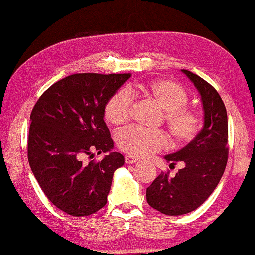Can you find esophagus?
Here are the masks:
<instances>
[{
    "label": "esophagus",
    "mask_w": 255,
    "mask_h": 255,
    "mask_svg": "<svg viewBox=\"0 0 255 255\" xmlns=\"http://www.w3.org/2000/svg\"><path fill=\"white\" fill-rule=\"evenodd\" d=\"M124 158H126V163H128V164H133V163H135V162L138 161V158L131 156V155H126V156H124Z\"/></svg>",
    "instance_id": "esophagus-1"
}]
</instances>
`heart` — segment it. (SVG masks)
I'll return each mask as SVG.
<instances>
[{"label": "heart", "mask_w": 255, "mask_h": 255, "mask_svg": "<svg viewBox=\"0 0 255 255\" xmlns=\"http://www.w3.org/2000/svg\"><path fill=\"white\" fill-rule=\"evenodd\" d=\"M135 94L143 95L164 111L163 117L175 145H186L198 135L201 118L198 112L186 105L189 95L181 85L166 79L140 83L129 86L127 91L121 90L113 93L104 104L105 119L115 127L128 124L132 114L131 95ZM117 145L128 155L148 156L166 147L167 136L162 131L132 128L118 134Z\"/></svg>", "instance_id": "1"}]
</instances>
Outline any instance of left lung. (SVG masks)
Returning <instances> with one entry per match:
<instances>
[{"label":"left lung","instance_id":"1","mask_svg":"<svg viewBox=\"0 0 255 255\" xmlns=\"http://www.w3.org/2000/svg\"><path fill=\"white\" fill-rule=\"evenodd\" d=\"M182 72L201 95L204 124L185 147L165 155L170 169L177 163L183 164L175 176H170V171L162 172L146 189L147 203L166 215L186 214L203 204L219 184L229 155L228 114L220 94L199 75Z\"/></svg>","mask_w":255,"mask_h":255}]
</instances>
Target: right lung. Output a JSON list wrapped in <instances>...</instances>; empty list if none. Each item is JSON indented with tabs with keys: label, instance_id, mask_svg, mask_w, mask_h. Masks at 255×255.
Listing matches in <instances>:
<instances>
[{
	"label": "right lung",
	"instance_id": "obj_1",
	"mask_svg": "<svg viewBox=\"0 0 255 255\" xmlns=\"http://www.w3.org/2000/svg\"><path fill=\"white\" fill-rule=\"evenodd\" d=\"M131 74L76 73L52 84L31 113L27 158L53 205L73 217H86L108 202L113 173L124 164L111 152L104 104ZM110 151L102 161L83 163L86 155Z\"/></svg>",
	"mask_w": 255,
	"mask_h": 255
}]
</instances>
